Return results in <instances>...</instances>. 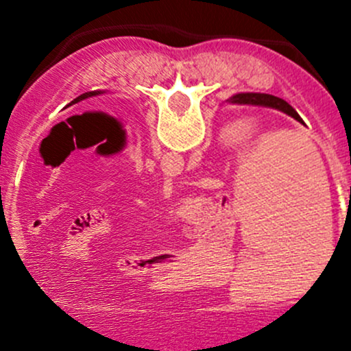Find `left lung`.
<instances>
[{"label":"left lung","instance_id":"8db88e82","mask_svg":"<svg viewBox=\"0 0 351 351\" xmlns=\"http://www.w3.org/2000/svg\"><path fill=\"white\" fill-rule=\"evenodd\" d=\"M97 95H100V91H88V93H83V95H81V97L74 98V100L71 101L69 105L77 104V101H81V100H86V98H90V97H97ZM69 105H67V107H69Z\"/></svg>","mask_w":351,"mask_h":351}]
</instances>
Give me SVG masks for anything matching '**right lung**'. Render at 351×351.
<instances>
[{
	"label": "right lung",
	"instance_id": "obj_1",
	"mask_svg": "<svg viewBox=\"0 0 351 351\" xmlns=\"http://www.w3.org/2000/svg\"><path fill=\"white\" fill-rule=\"evenodd\" d=\"M229 104H238V105H260V107H270L275 110H280V112L287 113L292 119L299 120L302 122V119L299 117V113L295 112L285 100L282 98L274 97V95H267V93H239L234 95V97L229 98ZM304 123V122H302Z\"/></svg>",
	"mask_w": 351,
	"mask_h": 351
}]
</instances>
